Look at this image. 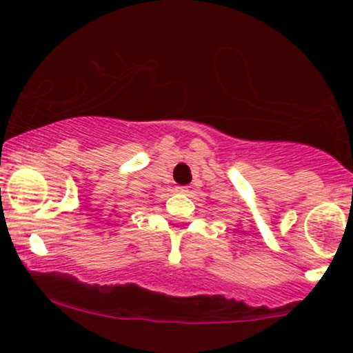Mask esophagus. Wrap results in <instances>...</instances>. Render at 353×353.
<instances>
[{
    "mask_svg": "<svg viewBox=\"0 0 353 353\" xmlns=\"http://www.w3.org/2000/svg\"><path fill=\"white\" fill-rule=\"evenodd\" d=\"M176 192H179V194H188V192H189V188H185V185H177Z\"/></svg>",
    "mask_w": 353,
    "mask_h": 353,
    "instance_id": "1",
    "label": "esophagus"
}]
</instances>
